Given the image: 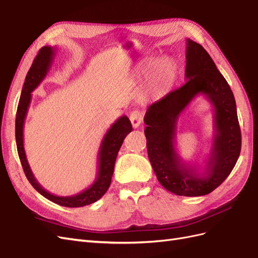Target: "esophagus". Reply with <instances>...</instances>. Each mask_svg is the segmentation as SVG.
I'll return each mask as SVG.
<instances>
[{"instance_id":"esophagus-1","label":"esophagus","mask_w":258,"mask_h":258,"mask_svg":"<svg viewBox=\"0 0 258 258\" xmlns=\"http://www.w3.org/2000/svg\"><path fill=\"white\" fill-rule=\"evenodd\" d=\"M130 120L134 128H138L143 121V114L140 111H134L130 114Z\"/></svg>"}]
</instances>
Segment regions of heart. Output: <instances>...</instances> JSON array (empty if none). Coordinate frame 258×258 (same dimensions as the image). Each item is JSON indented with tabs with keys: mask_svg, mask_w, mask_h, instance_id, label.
Masks as SVG:
<instances>
[{
	"mask_svg": "<svg viewBox=\"0 0 258 258\" xmlns=\"http://www.w3.org/2000/svg\"><path fill=\"white\" fill-rule=\"evenodd\" d=\"M151 72L148 77V92L153 97H162L172 88L177 77L178 66L173 58H163L156 62L154 60H145L137 68L136 75L139 77L145 76Z\"/></svg>",
	"mask_w": 258,
	"mask_h": 258,
	"instance_id": "b5f03b06",
	"label": "heart"
}]
</instances>
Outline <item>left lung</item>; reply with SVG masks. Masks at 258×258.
I'll return each instance as SVG.
<instances>
[{
  "instance_id": "left-lung-1",
  "label": "left lung",
  "mask_w": 258,
  "mask_h": 258,
  "mask_svg": "<svg viewBox=\"0 0 258 258\" xmlns=\"http://www.w3.org/2000/svg\"><path fill=\"white\" fill-rule=\"evenodd\" d=\"M186 83L153 103L144 116L146 146L154 172L165 188L177 196L208 195L230 174L241 151V132L233 93L214 61L202 46L186 38ZM214 107L215 135L206 166L185 163L176 151L179 115L197 95Z\"/></svg>"
}]
</instances>
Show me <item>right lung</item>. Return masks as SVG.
Here are the masks:
<instances>
[{"label": "right lung", "mask_w": 258, "mask_h": 258, "mask_svg": "<svg viewBox=\"0 0 258 258\" xmlns=\"http://www.w3.org/2000/svg\"><path fill=\"white\" fill-rule=\"evenodd\" d=\"M56 47L50 46H44L38 51L35 57L32 66H31L29 72L26 76L25 84H23L21 96L19 100V104L17 107L16 115V144L17 151L19 155V159L22 165L23 171L29 182L34 187V189L40 192L42 196L47 198L48 200L54 202L59 206L68 208H80L84 206H88L99 200L108 189L111 185L112 176L114 173V166L117 158V154L123 142L124 138L132 131V124L126 115L119 117L111 128L106 131L105 136L102 139L98 152V171L93 183L74 196L61 197L50 194L49 191L43 188V186L37 182L32 170L27 159L25 146H23V126H25L26 117L28 114L29 106L31 103V93L37 88L43 80L47 75L49 69L53 62L54 56H56Z\"/></svg>", "instance_id": "1"}]
</instances>
